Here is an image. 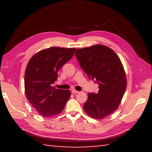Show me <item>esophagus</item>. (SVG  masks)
I'll return each instance as SVG.
<instances>
[{
	"instance_id": "obj_1",
	"label": "esophagus",
	"mask_w": 152,
	"mask_h": 152,
	"mask_svg": "<svg viewBox=\"0 0 152 152\" xmlns=\"http://www.w3.org/2000/svg\"><path fill=\"white\" fill-rule=\"evenodd\" d=\"M71 91H72V93H73V94H76V93H78L79 92L78 91H76V90H74V89H72Z\"/></svg>"
}]
</instances>
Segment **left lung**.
Listing matches in <instances>:
<instances>
[{
    "mask_svg": "<svg viewBox=\"0 0 152 152\" xmlns=\"http://www.w3.org/2000/svg\"><path fill=\"white\" fill-rule=\"evenodd\" d=\"M75 55L82 69L99 88L97 93H88L83 110L96 119L107 117L118 108L127 88L120 59L112 49L101 44L77 49Z\"/></svg>",
    "mask_w": 152,
    "mask_h": 152,
    "instance_id": "1",
    "label": "left lung"
}]
</instances>
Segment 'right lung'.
<instances>
[{"mask_svg": "<svg viewBox=\"0 0 152 152\" xmlns=\"http://www.w3.org/2000/svg\"><path fill=\"white\" fill-rule=\"evenodd\" d=\"M75 48L51 47L38 51L31 58L25 73L26 97L42 115L51 117L63 111L69 99L70 90L51 86L57 72L73 57Z\"/></svg>", "mask_w": 152, "mask_h": 152, "instance_id": "add662e5", "label": "right lung"}]
</instances>
